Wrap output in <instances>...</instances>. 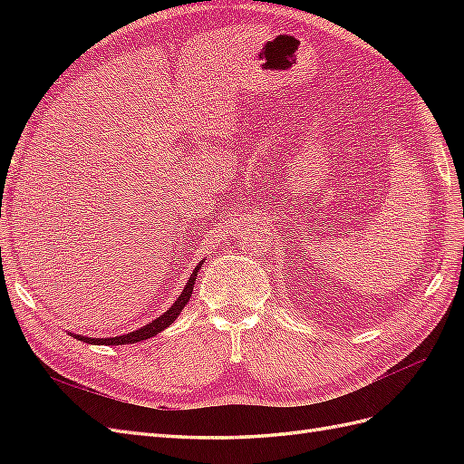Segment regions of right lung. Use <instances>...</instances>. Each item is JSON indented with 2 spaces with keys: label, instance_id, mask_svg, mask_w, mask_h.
Here are the masks:
<instances>
[{
  "label": "right lung",
  "instance_id": "right-lung-1",
  "mask_svg": "<svg viewBox=\"0 0 464 464\" xmlns=\"http://www.w3.org/2000/svg\"><path fill=\"white\" fill-rule=\"evenodd\" d=\"M205 259L199 261L198 265H195V271L189 275V280L186 283L184 290H181L179 298L168 307V310L157 317L154 321L147 323L145 327L137 329V331H131V333H125V334H120V336H110V339H92V336H85V334H73V339H79L82 343L87 344H106V346H118V344H135V343H141V341H147V339H152V336H157L160 331H164L166 327H170L172 323L178 319V315L181 314V310L188 305L191 294H193V285H195V278H198V273L203 266Z\"/></svg>",
  "mask_w": 464,
  "mask_h": 464
}]
</instances>
